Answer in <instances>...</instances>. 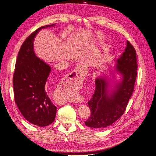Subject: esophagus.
Segmentation results:
<instances>
[{
	"mask_svg": "<svg viewBox=\"0 0 156 156\" xmlns=\"http://www.w3.org/2000/svg\"><path fill=\"white\" fill-rule=\"evenodd\" d=\"M85 74V69L83 68L78 67L68 75L66 77V81L72 84L80 83L83 80Z\"/></svg>",
	"mask_w": 156,
	"mask_h": 156,
	"instance_id": "esophagus-1",
	"label": "esophagus"
}]
</instances>
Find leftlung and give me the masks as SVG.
Returning a JSON list of instances; mask_svg holds the SVG:
<instances>
[{
	"instance_id": "obj_1",
	"label": "left lung",
	"mask_w": 156,
	"mask_h": 156,
	"mask_svg": "<svg viewBox=\"0 0 156 156\" xmlns=\"http://www.w3.org/2000/svg\"><path fill=\"white\" fill-rule=\"evenodd\" d=\"M115 61L109 75L115 81H110L107 75L95 79V92L88 102L91 115L84 122L88 127L102 129L114 123L124 114L133 94L137 64L135 50L128 41L124 52ZM115 74L120 75L119 81Z\"/></svg>"
}]
</instances>
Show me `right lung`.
I'll return each instance as SVG.
<instances>
[{
  "label": "right lung",
  "mask_w": 156,
  "mask_h": 156,
  "mask_svg": "<svg viewBox=\"0 0 156 156\" xmlns=\"http://www.w3.org/2000/svg\"><path fill=\"white\" fill-rule=\"evenodd\" d=\"M55 25L39 28L23 42L17 55L13 77L14 98L19 110L27 121L40 127L53 123L56 107L45 90L51 68L35 54L34 40L40 30Z\"/></svg>",
  "instance_id": "right-lung-1"
}]
</instances>
